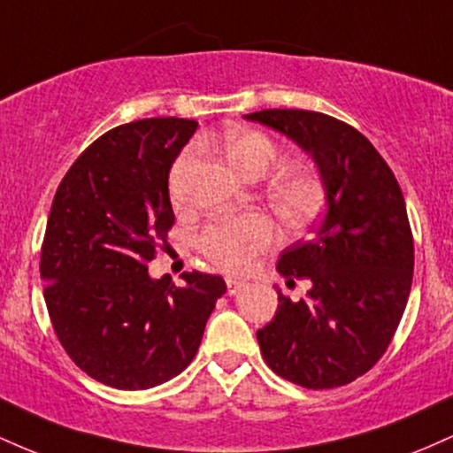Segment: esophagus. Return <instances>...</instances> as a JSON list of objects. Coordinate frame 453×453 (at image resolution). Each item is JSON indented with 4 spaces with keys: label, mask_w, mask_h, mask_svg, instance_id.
Segmentation results:
<instances>
[{
    "label": "esophagus",
    "mask_w": 453,
    "mask_h": 453,
    "mask_svg": "<svg viewBox=\"0 0 453 453\" xmlns=\"http://www.w3.org/2000/svg\"><path fill=\"white\" fill-rule=\"evenodd\" d=\"M226 285H227V294L230 296H236L241 289L247 288V283H244V280H238V279H226Z\"/></svg>",
    "instance_id": "34e87169"
}]
</instances>
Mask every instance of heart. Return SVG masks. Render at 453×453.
Returning a JSON list of instances; mask_svg holds the SVG:
<instances>
[{"label":"heart","mask_w":453,"mask_h":453,"mask_svg":"<svg viewBox=\"0 0 453 453\" xmlns=\"http://www.w3.org/2000/svg\"><path fill=\"white\" fill-rule=\"evenodd\" d=\"M219 147L227 161L244 179H262L277 164L279 147L273 138L257 129H232L221 138ZM194 165V150H185L170 173V194L183 200L185 183ZM268 202L288 227H303L313 221L324 206V180L304 165H285L266 189ZM273 241V226L259 212L223 217L209 223L197 238V247L215 266L227 273H244Z\"/></svg>","instance_id":"heart-1"}]
</instances>
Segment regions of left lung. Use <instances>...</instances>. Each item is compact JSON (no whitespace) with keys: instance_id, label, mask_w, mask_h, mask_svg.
Wrapping results in <instances>:
<instances>
[{"instance_id":"1","label":"left lung","mask_w":453,"mask_h":453,"mask_svg":"<svg viewBox=\"0 0 453 453\" xmlns=\"http://www.w3.org/2000/svg\"><path fill=\"white\" fill-rule=\"evenodd\" d=\"M292 138L315 159L326 215L309 241L280 253L277 270L309 279L298 303L279 294L273 321L257 330L279 377L330 389L371 371L392 342L413 280V234L403 191L386 159L356 127L313 111L244 114Z\"/></svg>"}]
</instances>
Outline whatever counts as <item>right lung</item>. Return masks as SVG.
<instances>
[{"mask_svg":"<svg viewBox=\"0 0 453 453\" xmlns=\"http://www.w3.org/2000/svg\"><path fill=\"white\" fill-rule=\"evenodd\" d=\"M197 121L140 119L100 136L67 170L50 206L40 277L55 334L96 381L149 389L183 372L202 342L219 274L150 279L170 249L168 174Z\"/></svg>","mask_w":453,"mask_h":453,"instance_id":"add662e5","label":"right lung"}]
</instances>
